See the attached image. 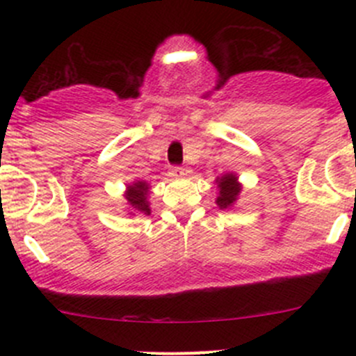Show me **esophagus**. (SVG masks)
Instances as JSON below:
<instances>
[{"instance_id":"34e87169","label":"esophagus","mask_w":356,"mask_h":356,"mask_svg":"<svg viewBox=\"0 0 356 356\" xmlns=\"http://www.w3.org/2000/svg\"><path fill=\"white\" fill-rule=\"evenodd\" d=\"M168 174H170L172 177H184V175H188V170H186L184 167H170Z\"/></svg>"}]
</instances>
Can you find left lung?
I'll use <instances>...</instances> for the list:
<instances>
[{
  "label": "left lung",
  "instance_id": "left-lung-1",
  "mask_svg": "<svg viewBox=\"0 0 356 356\" xmlns=\"http://www.w3.org/2000/svg\"><path fill=\"white\" fill-rule=\"evenodd\" d=\"M215 182H217L218 191L215 203L218 204V208H220V210H225V208L234 207L243 191V184L239 182L238 175H236L234 172H227V174L215 179Z\"/></svg>",
  "mask_w": 356,
  "mask_h": 356
}]
</instances>
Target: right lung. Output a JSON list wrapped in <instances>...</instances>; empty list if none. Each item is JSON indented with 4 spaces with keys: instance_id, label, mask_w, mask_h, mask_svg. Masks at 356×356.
<instances>
[{
    "instance_id": "right-lung-1",
    "label": "right lung",
    "mask_w": 356,
    "mask_h": 356,
    "mask_svg": "<svg viewBox=\"0 0 356 356\" xmlns=\"http://www.w3.org/2000/svg\"><path fill=\"white\" fill-rule=\"evenodd\" d=\"M149 184L146 181H139L134 179L131 184H127L124 193L125 198V210L129 215H149L152 208H149Z\"/></svg>"
}]
</instances>
